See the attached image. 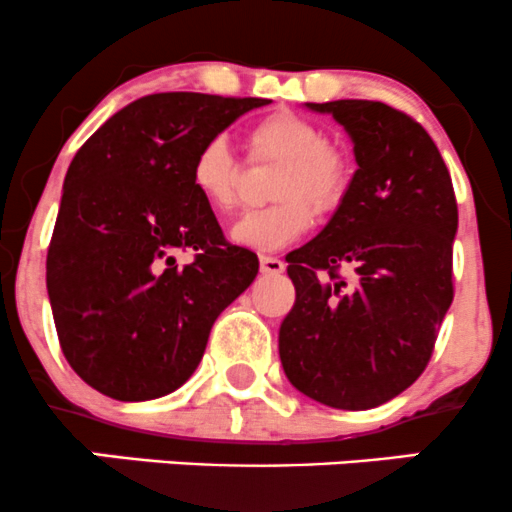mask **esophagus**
<instances>
[{"label": "esophagus", "instance_id": "obj_1", "mask_svg": "<svg viewBox=\"0 0 512 512\" xmlns=\"http://www.w3.org/2000/svg\"><path fill=\"white\" fill-rule=\"evenodd\" d=\"M284 260H279V257H272V255H262L260 257V270L265 274H270V277H277V274L284 272Z\"/></svg>", "mask_w": 512, "mask_h": 512}]
</instances>
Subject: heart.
<instances>
[{"mask_svg": "<svg viewBox=\"0 0 512 512\" xmlns=\"http://www.w3.org/2000/svg\"><path fill=\"white\" fill-rule=\"evenodd\" d=\"M252 159L282 161L272 181L277 203L240 215L230 235L242 247L272 252L311 228L316 213H333L351 186V161L326 142V134L309 117L277 110L247 129ZM193 191L213 211H228L238 201L240 159L223 137L196 149L188 171Z\"/></svg>", "mask_w": 512, "mask_h": 512, "instance_id": "heart-1", "label": "heart"}]
</instances>
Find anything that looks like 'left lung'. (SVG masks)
I'll return each instance as SVG.
<instances>
[{"mask_svg":"<svg viewBox=\"0 0 512 512\" xmlns=\"http://www.w3.org/2000/svg\"><path fill=\"white\" fill-rule=\"evenodd\" d=\"M306 107L343 125L358 169L326 228L289 252L297 301L279 328V358L311 400L370 410L432 358L454 299V186L437 144L405 112L373 100Z\"/></svg>","mask_w":512,"mask_h":512,"instance_id":"1","label":"left lung"}]
</instances>
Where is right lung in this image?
<instances>
[{
  "label": "right lung",
  "instance_id": "add662e5",
  "mask_svg": "<svg viewBox=\"0 0 512 512\" xmlns=\"http://www.w3.org/2000/svg\"><path fill=\"white\" fill-rule=\"evenodd\" d=\"M267 102L147 95L73 157L46 287L63 355L102 395L142 402L184 385L220 311L255 279L257 255L225 240L188 171L203 142Z\"/></svg>",
  "mask_w": 512,
  "mask_h": 512
}]
</instances>
